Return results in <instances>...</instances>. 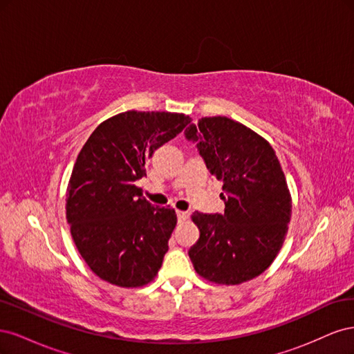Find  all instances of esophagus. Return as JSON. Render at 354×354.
<instances>
[{
  "instance_id": "34e87169",
  "label": "esophagus",
  "mask_w": 354,
  "mask_h": 354,
  "mask_svg": "<svg viewBox=\"0 0 354 354\" xmlns=\"http://www.w3.org/2000/svg\"><path fill=\"white\" fill-rule=\"evenodd\" d=\"M176 214H177V218H178V221H185V220H187L189 218V216L190 214L187 212V211H176Z\"/></svg>"
}]
</instances>
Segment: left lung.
Segmentation results:
<instances>
[{
	"instance_id": "8db88e82",
	"label": "left lung",
	"mask_w": 354,
	"mask_h": 354,
	"mask_svg": "<svg viewBox=\"0 0 354 354\" xmlns=\"http://www.w3.org/2000/svg\"><path fill=\"white\" fill-rule=\"evenodd\" d=\"M209 173L223 181V214L195 211L199 239L189 257L205 279L238 285L261 274L282 248L291 195L273 147L226 116L201 118L185 131Z\"/></svg>"
}]
</instances>
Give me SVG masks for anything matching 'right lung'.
I'll list each match as a JSON object with an SVG mask.
<instances>
[{"label": "right lung", "mask_w": 354, "mask_h": 354, "mask_svg": "<svg viewBox=\"0 0 354 354\" xmlns=\"http://www.w3.org/2000/svg\"><path fill=\"white\" fill-rule=\"evenodd\" d=\"M192 118L171 112L128 111L102 122L73 165L66 218L75 245L100 279L136 288L162 266L177 216L153 207L134 183L145 164Z\"/></svg>", "instance_id": "add662e5"}]
</instances>
